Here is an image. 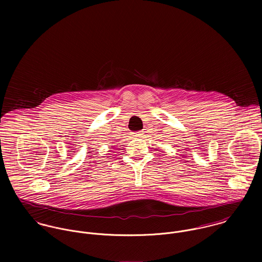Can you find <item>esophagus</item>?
<instances>
[{
	"mask_svg": "<svg viewBox=\"0 0 262 262\" xmlns=\"http://www.w3.org/2000/svg\"><path fill=\"white\" fill-rule=\"evenodd\" d=\"M143 132L142 131H139V132H135V133H133V137L134 138H140V137H142L143 136Z\"/></svg>",
	"mask_w": 262,
	"mask_h": 262,
	"instance_id": "esophagus-1",
	"label": "esophagus"
}]
</instances>
